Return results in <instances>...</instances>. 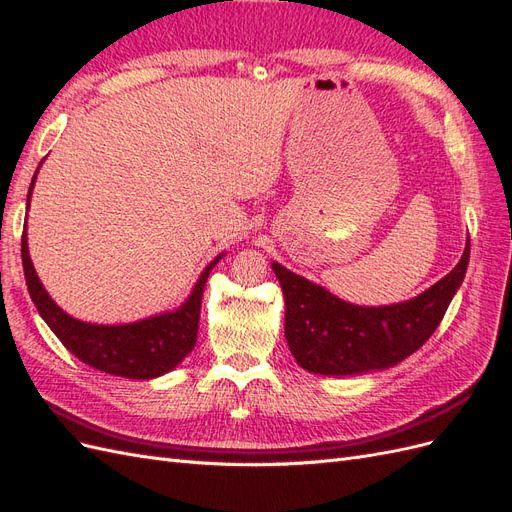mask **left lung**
<instances>
[{"label":"left lung","instance_id":"1","mask_svg":"<svg viewBox=\"0 0 512 512\" xmlns=\"http://www.w3.org/2000/svg\"><path fill=\"white\" fill-rule=\"evenodd\" d=\"M470 241L457 267L418 297L382 307L337 299L322 286L271 267L286 299V342L297 363L322 376H354L401 363L421 348L451 305L466 277Z\"/></svg>","mask_w":512,"mask_h":512}]
</instances>
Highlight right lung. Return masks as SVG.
<instances>
[{"instance_id": "add662e5", "label": "right lung", "mask_w": 512, "mask_h": 512, "mask_svg": "<svg viewBox=\"0 0 512 512\" xmlns=\"http://www.w3.org/2000/svg\"><path fill=\"white\" fill-rule=\"evenodd\" d=\"M40 168V166H38ZM38 175V170H36ZM36 175L29 185V198L36 183ZM23 271L29 297H32L38 314L49 324L57 339L64 344L76 359L85 365L104 371V374L132 378V380H151L168 374L175 369L185 356H188L196 344L198 320H200V301L211 269L218 265L220 254L207 269L200 273L190 297L173 312H164L130 324H91L68 316L44 290L40 277L29 258L27 247V226L21 239Z\"/></svg>"}]
</instances>
